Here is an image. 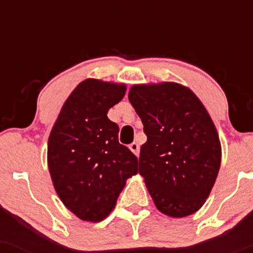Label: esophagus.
<instances>
[{
	"label": "esophagus",
	"mask_w": 253,
	"mask_h": 253,
	"mask_svg": "<svg viewBox=\"0 0 253 253\" xmlns=\"http://www.w3.org/2000/svg\"><path fill=\"white\" fill-rule=\"evenodd\" d=\"M129 149H131V152L133 153L134 155H137V157H138L139 155V144H137L136 142L131 143V144H129Z\"/></svg>",
	"instance_id": "1"
}]
</instances>
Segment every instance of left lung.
I'll use <instances>...</instances> for the list:
<instances>
[{"label":"left lung","mask_w":253,"mask_h":253,"mask_svg":"<svg viewBox=\"0 0 253 253\" xmlns=\"http://www.w3.org/2000/svg\"><path fill=\"white\" fill-rule=\"evenodd\" d=\"M129 103L143 122L139 174L162 213L182 218L197 211L218 176L221 147L208 111L178 83L137 84Z\"/></svg>","instance_id":"1"}]
</instances>
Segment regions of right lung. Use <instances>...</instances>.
<instances>
[{
	"mask_svg": "<svg viewBox=\"0 0 253 253\" xmlns=\"http://www.w3.org/2000/svg\"><path fill=\"white\" fill-rule=\"evenodd\" d=\"M125 84L99 79L79 83L63 104L47 143V165L62 203L79 219L98 223L115 208L126 180L138 172L137 157L119 142L109 109Z\"/></svg>",
	"mask_w": 253,
	"mask_h": 253,
	"instance_id": "obj_1",
	"label": "right lung"
}]
</instances>
